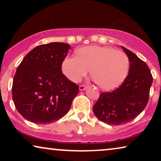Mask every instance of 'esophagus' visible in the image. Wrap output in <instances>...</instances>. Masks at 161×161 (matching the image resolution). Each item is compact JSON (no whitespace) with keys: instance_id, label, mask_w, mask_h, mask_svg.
<instances>
[{"instance_id":"34e87169","label":"esophagus","mask_w":161,"mask_h":161,"mask_svg":"<svg viewBox=\"0 0 161 161\" xmlns=\"http://www.w3.org/2000/svg\"><path fill=\"white\" fill-rule=\"evenodd\" d=\"M86 88H87L86 86H85V85H80V87H79V89H80V91H83V90H85L86 89Z\"/></svg>"}]
</instances>
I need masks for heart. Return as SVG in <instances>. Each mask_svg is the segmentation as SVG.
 I'll return each instance as SVG.
<instances>
[{
	"instance_id": "1",
	"label": "heart",
	"mask_w": 161,
	"mask_h": 161,
	"mask_svg": "<svg viewBox=\"0 0 161 161\" xmlns=\"http://www.w3.org/2000/svg\"><path fill=\"white\" fill-rule=\"evenodd\" d=\"M76 54L66 57L61 66L63 73L72 82H78L89 69L97 83L103 89L117 87L126 78L129 59L121 50L92 45L80 48Z\"/></svg>"
}]
</instances>
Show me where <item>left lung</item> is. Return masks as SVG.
<instances>
[{
  "instance_id": "obj_1",
  "label": "left lung",
  "mask_w": 161,
  "mask_h": 161,
  "mask_svg": "<svg viewBox=\"0 0 161 161\" xmlns=\"http://www.w3.org/2000/svg\"><path fill=\"white\" fill-rule=\"evenodd\" d=\"M122 48L130 61L128 75L117 89L101 93L93 106L95 116L108 125L126 124L139 115L148 103L153 83L147 64L130 50Z\"/></svg>"
}]
</instances>
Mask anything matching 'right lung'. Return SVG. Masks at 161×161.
Here are the masks:
<instances>
[{
	"mask_svg": "<svg viewBox=\"0 0 161 161\" xmlns=\"http://www.w3.org/2000/svg\"><path fill=\"white\" fill-rule=\"evenodd\" d=\"M70 45L51 42L31 50L17 68L12 99L19 114L35 124L46 125L69 111L79 86L61 71Z\"/></svg>",
	"mask_w": 161,
	"mask_h": 161,
	"instance_id": "obj_1",
	"label": "right lung"
}]
</instances>
